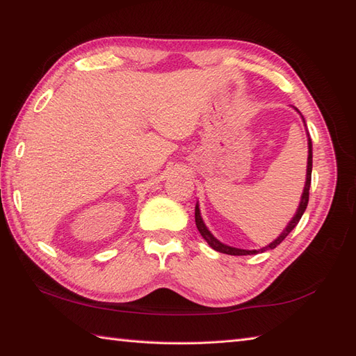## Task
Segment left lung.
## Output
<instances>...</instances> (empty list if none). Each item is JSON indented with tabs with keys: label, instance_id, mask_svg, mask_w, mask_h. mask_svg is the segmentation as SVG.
<instances>
[{
	"label": "left lung",
	"instance_id": "1",
	"mask_svg": "<svg viewBox=\"0 0 356 356\" xmlns=\"http://www.w3.org/2000/svg\"><path fill=\"white\" fill-rule=\"evenodd\" d=\"M307 147H309V155H307V172H306V184H305V191H303V195H302V201H300V205H298V210L296 213V216L292 218L291 222L288 224V227L283 230V233L279 236L277 239H275L274 242H271L268 247H264L262 250L259 251H266V250H274L277 245L282 243V241L286 238V236L294 230V227L298 224V220L302 219L303 213L307 207V201H309V187H311V173H312V143H311V138L307 140ZM195 222H196V227H198V232L201 233L202 238L207 241V243L210 245V247L213 250H216L219 252H224V254H230V256H248V254H257V250H241V248H233V247H228V245H224L220 243L215 236H213L207 227H205L204 220L201 218V213H200V209L198 205L195 207Z\"/></svg>",
	"mask_w": 356,
	"mask_h": 356
}]
</instances>
